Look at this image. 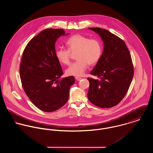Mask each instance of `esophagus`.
Wrapping results in <instances>:
<instances>
[{
	"mask_svg": "<svg viewBox=\"0 0 153 153\" xmlns=\"http://www.w3.org/2000/svg\"><path fill=\"white\" fill-rule=\"evenodd\" d=\"M75 79L76 81H79L81 79V77H79V76H75Z\"/></svg>",
	"mask_w": 153,
	"mask_h": 153,
	"instance_id": "1",
	"label": "esophagus"
}]
</instances>
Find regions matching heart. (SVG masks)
I'll return each instance as SVG.
<instances>
[{
  "label": "heart",
  "instance_id": "1",
  "mask_svg": "<svg viewBox=\"0 0 153 153\" xmlns=\"http://www.w3.org/2000/svg\"><path fill=\"white\" fill-rule=\"evenodd\" d=\"M68 49L59 48L55 51L57 59L62 64L68 65L71 53H76L78 59L66 70L68 75L82 76L88 64L94 65L100 59L103 51L101 42L97 39H89L82 35H74L66 41Z\"/></svg>",
  "mask_w": 153,
  "mask_h": 153
}]
</instances>
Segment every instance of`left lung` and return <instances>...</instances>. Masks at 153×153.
<instances>
[{
    "label": "left lung",
    "instance_id": "left-lung-1",
    "mask_svg": "<svg viewBox=\"0 0 153 153\" xmlns=\"http://www.w3.org/2000/svg\"><path fill=\"white\" fill-rule=\"evenodd\" d=\"M98 33L104 42L100 61L90 74L100 79L88 78L89 101L100 108H111L125 97L134 75L130 53L126 43L109 31L100 27H89Z\"/></svg>",
    "mask_w": 153,
    "mask_h": 153
}]
</instances>
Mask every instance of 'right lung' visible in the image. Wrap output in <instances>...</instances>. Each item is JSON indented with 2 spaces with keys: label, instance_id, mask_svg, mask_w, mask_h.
<instances>
[{
  "label": "right lung",
  "instance_id": "obj_1",
  "mask_svg": "<svg viewBox=\"0 0 153 153\" xmlns=\"http://www.w3.org/2000/svg\"><path fill=\"white\" fill-rule=\"evenodd\" d=\"M65 35L62 29H45L29 42L23 52L19 71L22 87L31 102L45 112L64 106L75 82L73 76L60 79L63 72L55 56V42Z\"/></svg>",
  "mask_w": 153,
  "mask_h": 153
}]
</instances>
